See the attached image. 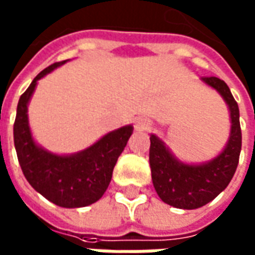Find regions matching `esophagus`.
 <instances>
[{
  "mask_svg": "<svg viewBox=\"0 0 255 255\" xmlns=\"http://www.w3.org/2000/svg\"><path fill=\"white\" fill-rule=\"evenodd\" d=\"M150 126V121L146 120V119H136L135 120V128L138 129V131H145V129H148Z\"/></svg>",
  "mask_w": 255,
  "mask_h": 255,
  "instance_id": "obj_1",
  "label": "esophagus"
}]
</instances>
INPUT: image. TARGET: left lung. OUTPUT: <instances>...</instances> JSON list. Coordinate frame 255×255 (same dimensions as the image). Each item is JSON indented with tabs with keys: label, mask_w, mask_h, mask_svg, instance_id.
I'll return each instance as SVG.
<instances>
[{
	"label": "left lung",
	"mask_w": 255,
	"mask_h": 255,
	"mask_svg": "<svg viewBox=\"0 0 255 255\" xmlns=\"http://www.w3.org/2000/svg\"><path fill=\"white\" fill-rule=\"evenodd\" d=\"M202 81L219 92L228 103L232 119L228 146L205 164H184L171 155L157 136L150 135L149 164L152 181L160 200L180 209H197L216 198L228 187L239 164L242 150V128L239 106L229 86L216 77Z\"/></svg>",
	"instance_id": "left-lung-1"
}]
</instances>
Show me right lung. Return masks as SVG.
Wrapping results in <instances>:
<instances>
[{"label": "right lung", "instance_id": "add662e5", "mask_svg": "<svg viewBox=\"0 0 255 255\" xmlns=\"http://www.w3.org/2000/svg\"><path fill=\"white\" fill-rule=\"evenodd\" d=\"M64 62H54L43 69L22 93L13 123V142L20 169L37 193L58 207L81 208L96 202L105 194L132 127L116 129L91 148L71 156L53 155L37 146L27 124V102L37 81Z\"/></svg>", "mask_w": 255, "mask_h": 255}]
</instances>
